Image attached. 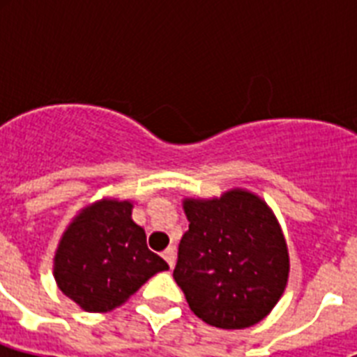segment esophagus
<instances>
[{"label":"esophagus","mask_w":357,"mask_h":357,"mask_svg":"<svg viewBox=\"0 0 357 357\" xmlns=\"http://www.w3.org/2000/svg\"><path fill=\"white\" fill-rule=\"evenodd\" d=\"M162 257H165V261L168 263V266H170V268H174V263H176V250L167 248L165 252H162Z\"/></svg>","instance_id":"34e87169"}]
</instances>
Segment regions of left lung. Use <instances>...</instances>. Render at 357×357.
Returning a JSON list of instances; mask_svg holds the SVG:
<instances>
[{
	"mask_svg": "<svg viewBox=\"0 0 357 357\" xmlns=\"http://www.w3.org/2000/svg\"><path fill=\"white\" fill-rule=\"evenodd\" d=\"M183 209L190 224L174 280L190 310L222 330L263 321L289 276L287 244L268 206L235 189L213 200H185Z\"/></svg>",
	"mask_w": 357,
	"mask_h": 357,
	"instance_id": "8db88e82",
	"label": "left lung"
}]
</instances>
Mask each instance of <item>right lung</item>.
Listing matches in <instances>:
<instances>
[{
	"label": "right lung",
	"instance_id": "add662e5",
	"mask_svg": "<svg viewBox=\"0 0 357 357\" xmlns=\"http://www.w3.org/2000/svg\"><path fill=\"white\" fill-rule=\"evenodd\" d=\"M131 207V202H98L74 218L59 243L53 276L85 311L114 310L153 274L168 271L167 261L146 246Z\"/></svg>",
	"mask_w": 357,
	"mask_h": 357
}]
</instances>
